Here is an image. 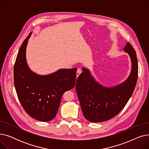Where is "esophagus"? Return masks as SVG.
Masks as SVG:
<instances>
[{"label": "esophagus", "mask_w": 149, "mask_h": 149, "mask_svg": "<svg viewBox=\"0 0 149 149\" xmlns=\"http://www.w3.org/2000/svg\"><path fill=\"white\" fill-rule=\"evenodd\" d=\"M81 69H80V68H79L77 69V77H79L80 75V74L81 73Z\"/></svg>", "instance_id": "34e87169"}]
</instances>
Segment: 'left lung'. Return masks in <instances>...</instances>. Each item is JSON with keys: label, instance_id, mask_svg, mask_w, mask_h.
I'll return each instance as SVG.
<instances>
[{"label": "left lung", "instance_id": "obj_1", "mask_svg": "<svg viewBox=\"0 0 149 149\" xmlns=\"http://www.w3.org/2000/svg\"><path fill=\"white\" fill-rule=\"evenodd\" d=\"M124 51L130 56L132 70L123 83L112 88L104 87L97 82L85 68L77 79L75 89L81 110L85 118L91 122L105 121L118 115L134 91L138 72L136 52L129 42Z\"/></svg>", "mask_w": 149, "mask_h": 149}]
</instances>
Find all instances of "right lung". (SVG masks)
I'll return each mask as SVG.
<instances>
[{"mask_svg":"<svg viewBox=\"0 0 149 149\" xmlns=\"http://www.w3.org/2000/svg\"><path fill=\"white\" fill-rule=\"evenodd\" d=\"M30 33L19 51L14 67V83L20 102L33 118L49 121L56 116L63 93L75 84L76 68L60 69L47 75L31 70L26 60V48Z\"/></svg>","mask_w":149,"mask_h":149,"instance_id":"add662e5","label":"right lung"}]
</instances>
